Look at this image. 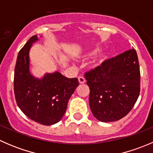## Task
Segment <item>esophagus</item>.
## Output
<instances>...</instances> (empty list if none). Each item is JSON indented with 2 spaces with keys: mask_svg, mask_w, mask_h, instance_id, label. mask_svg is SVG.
Listing matches in <instances>:
<instances>
[{
  "mask_svg": "<svg viewBox=\"0 0 153 153\" xmlns=\"http://www.w3.org/2000/svg\"><path fill=\"white\" fill-rule=\"evenodd\" d=\"M78 81H79L80 84H84L86 82V79L83 76H79L78 77Z\"/></svg>",
  "mask_w": 153,
  "mask_h": 153,
  "instance_id": "34e87169",
  "label": "esophagus"
}]
</instances>
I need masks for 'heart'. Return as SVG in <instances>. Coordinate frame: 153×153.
Segmentation results:
<instances>
[{
  "label": "heart",
  "mask_w": 153,
  "mask_h": 153,
  "mask_svg": "<svg viewBox=\"0 0 153 153\" xmlns=\"http://www.w3.org/2000/svg\"><path fill=\"white\" fill-rule=\"evenodd\" d=\"M98 50H99V49H98V48L92 49V51H90V52H88L87 55H89V56H92V55H95V54L98 52ZM107 57H108V53L106 52H103L102 53L100 54L99 57H98V62H97V65H99V64H101V63L104 62L106 58H107Z\"/></svg>",
  "instance_id": "obj_1"
}]
</instances>
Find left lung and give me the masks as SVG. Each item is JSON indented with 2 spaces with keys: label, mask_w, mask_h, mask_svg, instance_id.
<instances>
[{
  "label": "left lung",
  "mask_w": 153,
  "mask_h": 153,
  "mask_svg": "<svg viewBox=\"0 0 153 153\" xmlns=\"http://www.w3.org/2000/svg\"><path fill=\"white\" fill-rule=\"evenodd\" d=\"M84 75L90 91L89 106L98 121H118L138 100L141 75L135 49L106 60Z\"/></svg>",
  "instance_id": "obj_1"
}]
</instances>
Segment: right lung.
<instances>
[{
    "label": "right lung",
    "mask_w": 153,
    "mask_h": 153,
    "mask_svg": "<svg viewBox=\"0 0 153 153\" xmlns=\"http://www.w3.org/2000/svg\"><path fill=\"white\" fill-rule=\"evenodd\" d=\"M38 40L37 35L31 37L18 52L14 92L18 107L29 118L49 126L61 121L79 83L77 78H68L58 72L45 74L41 79L30 73L29 50Z\"/></svg>",
    "instance_id": "1"
}]
</instances>
